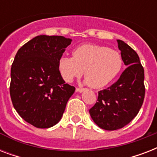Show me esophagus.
<instances>
[{"label": "esophagus", "mask_w": 157, "mask_h": 157, "mask_svg": "<svg viewBox=\"0 0 157 157\" xmlns=\"http://www.w3.org/2000/svg\"><path fill=\"white\" fill-rule=\"evenodd\" d=\"M84 90H85V89H83V88H76V92H79V93H82Z\"/></svg>", "instance_id": "esophagus-1"}]
</instances>
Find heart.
Returning a JSON list of instances; mask_svg holds the SVG:
<instances>
[{
  "label": "heart",
  "instance_id": "b5f03b06",
  "mask_svg": "<svg viewBox=\"0 0 157 157\" xmlns=\"http://www.w3.org/2000/svg\"><path fill=\"white\" fill-rule=\"evenodd\" d=\"M123 67L121 54L103 45L85 44L76 47L72 57L62 56L59 71L64 81L71 82L85 71L86 83L93 88H103L111 83Z\"/></svg>",
  "mask_w": 157,
  "mask_h": 157
}]
</instances>
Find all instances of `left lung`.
<instances>
[{
	"instance_id": "obj_1",
	"label": "left lung",
	"mask_w": 157,
	"mask_h": 157,
	"mask_svg": "<svg viewBox=\"0 0 157 157\" xmlns=\"http://www.w3.org/2000/svg\"><path fill=\"white\" fill-rule=\"evenodd\" d=\"M124 70L118 81L98 92V102L90 109L97 125L106 130L123 128L136 117L145 96L144 69L135 51L123 40H117Z\"/></svg>"
}]
</instances>
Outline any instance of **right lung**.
Returning a JSON list of instances; mask_svg holds the SVG:
<instances>
[{"label":"right lung","mask_w":157,"mask_h":157,"mask_svg":"<svg viewBox=\"0 0 157 157\" xmlns=\"http://www.w3.org/2000/svg\"><path fill=\"white\" fill-rule=\"evenodd\" d=\"M71 39L62 36H36L18 50L11 66L12 103L25 121L46 129L58 123L75 87L65 83L58 62Z\"/></svg>","instance_id":"right-lung-1"}]
</instances>
